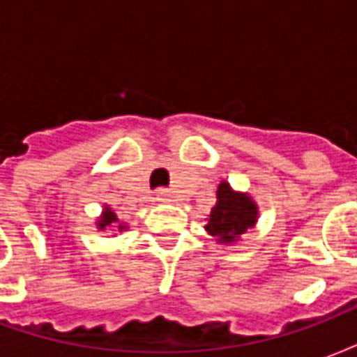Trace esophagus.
<instances>
[{
    "mask_svg": "<svg viewBox=\"0 0 357 357\" xmlns=\"http://www.w3.org/2000/svg\"><path fill=\"white\" fill-rule=\"evenodd\" d=\"M155 199L158 202H168L170 201V191H168L166 187H158V189H156Z\"/></svg>",
    "mask_w": 357,
    "mask_h": 357,
    "instance_id": "obj_1",
    "label": "esophagus"
}]
</instances>
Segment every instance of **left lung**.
Wrapping results in <instances>:
<instances>
[{"instance_id":"obj_1","label":"left lung","mask_w":357,"mask_h":357,"mask_svg":"<svg viewBox=\"0 0 357 357\" xmlns=\"http://www.w3.org/2000/svg\"><path fill=\"white\" fill-rule=\"evenodd\" d=\"M258 210L248 195L233 193L229 183H220L216 193V204L210 212L206 229L220 243H233L248 227L256 224Z\"/></svg>"}]
</instances>
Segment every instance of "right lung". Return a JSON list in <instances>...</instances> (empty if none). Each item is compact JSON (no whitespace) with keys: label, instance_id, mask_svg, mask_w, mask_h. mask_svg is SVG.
<instances>
[{"label":"right lung","instance_id":"add662e5","mask_svg":"<svg viewBox=\"0 0 357 357\" xmlns=\"http://www.w3.org/2000/svg\"><path fill=\"white\" fill-rule=\"evenodd\" d=\"M118 224V218L116 214L112 212V210H105V214L99 220V229H105V227H118V229H124V225H116Z\"/></svg>","mask_w":357,"mask_h":357}]
</instances>
